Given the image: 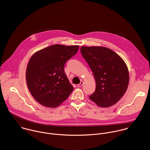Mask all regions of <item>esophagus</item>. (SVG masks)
Masks as SVG:
<instances>
[{"instance_id":"34e87169","label":"esophagus","mask_w":150,"mask_h":150,"mask_svg":"<svg viewBox=\"0 0 150 150\" xmlns=\"http://www.w3.org/2000/svg\"><path fill=\"white\" fill-rule=\"evenodd\" d=\"M83 83V81H81V83L77 85V86H78V87H79H79H81V86H82Z\"/></svg>"}]
</instances>
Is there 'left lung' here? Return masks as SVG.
Segmentation results:
<instances>
[{"label":"left lung","instance_id":"obj_1","mask_svg":"<svg viewBox=\"0 0 150 150\" xmlns=\"http://www.w3.org/2000/svg\"><path fill=\"white\" fill-rule=\"evenodd\" d=\"M81 52L96 81V90L89 98L100 107L115 104L129 85V71L125 61L113 50L103 46H82Z\"/></svg>","mask_w":150,"mask_h":150}]
</instances>
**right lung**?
<instances>
[{"label": "right lung", "instance_id": "obj_1", "mask_svg": "<svg viewBox=\"0 0 150 150\" xmlns=\"http://www.w3.org/2000/svg\"><path fill=\"white\" fill-rule=\"evenodd\" d=\"M79 46L54 45L35 53L26 70L27 85L40 104L56 108L65 101L74 87L64 72L67 60L78 52Z\"/></svg>", "mask_w": 150, "mask_h": 150}]
</instances>
